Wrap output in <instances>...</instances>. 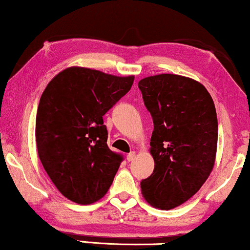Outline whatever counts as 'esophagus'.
I'll use <instances>...</instances> for the list:
<instances>
[{
    "label": "esophagus",
    "instance_id": "obj_1",
    "mask_svg": "<svg viewBox=\"0 0 250 250\" xmlns=\"http://www.w3.org/2000/svg\"><path fill=\"white\" fill-rule=\"evenodd\" d=\"M135 157H136V152L135 151H132V152L128 153L127 157H126V159H127L128 162H132V160L135 159Z\"/></svg>",
    "mask_w": 250,
    "mask_h": 250
}]
</instances>
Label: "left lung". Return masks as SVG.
Masks as SVG:
<instances>
[{"label": "left lung", "mask_w": 250, "mask_h": 250, "mask_svg": "<svg viewBox=\"0 0 250 250\" xmlns=\"http://www.w3.org/2000/svg\"><path fill=\"white\" fill-rule=\"evenodd\" d=\"M139 88L153 121L150 153L155 160L141 192L152 207L172 209L196 194L213 170L216 109L206 87L190 77L159 74L142 78Z\"/></svg>", "instance_id": "left-lung-1"}]
</instances>
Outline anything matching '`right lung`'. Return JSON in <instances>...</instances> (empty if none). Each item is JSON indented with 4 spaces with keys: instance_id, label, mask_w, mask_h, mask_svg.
Returning a JSON list of instances; mask_svg holds the SVG:
<instances>
[{
    "instance_id": "add662e5",
    "label": "right lung",
    "mask_w": 250,
    "mask_h": 250,
    "mask_svg": "<svg viewBox=\"0 0 250 250\" xmlns=\"http://www.w3.org/2000/svg\"><path fill=\"white\" fill-rule=\"evenodd\" d=\"M133 82V75L69 67L46 85L36 115L37 152L67 199L90 205L108 192L123 156L109 149L102 116L131 90Z\"/></svg>"
}]
</instances>
